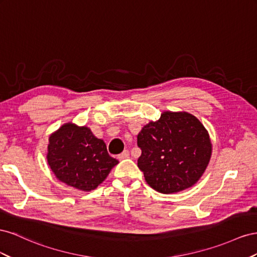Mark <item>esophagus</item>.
<instances>
[{
	"mask_svg": "<svg viewBox=\"0 0 257 257\" xmlns=\"http://www.w3.org/2000/svg\"><path fill=\"white\" fill-rule=\"evenodd\" d=\"M129 156H130V153H129V151H123L120 155H118V158L120 159V160H122V159H126V158H129Z\"/></svg>",
	"mask_w": 257,
	"mask_h": 257,
	"instance_id": "esophagus-1",
	"label": "esophagus"
}]
</instances>
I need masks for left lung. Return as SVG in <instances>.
<instances>
[{"label":"left lung","instance_id":"obj_1","mask_svg":"<svg viewBox=\"0 0 257 257\" xmlns=\"http://www.w3.org/2000/svg\"><path fill=\"white\" fill-rule=\"evenodd\" d=\"M142 150L138 167L148 184L161 194H174L195 185L212 155L208 130L193 114L166 111L138 135Z\"/></svg>","mask_w":257,"mask_h":257}]
</instances>
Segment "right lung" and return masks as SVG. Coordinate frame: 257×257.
<instances>
[{"label": "right lung", "instance_id": "obj_1", "mask_svg": "<svg viewBox=\"0 0 257 257\" xmlns=\"http://www.w3.org/2000/svg\"><path fill=\"white\" fill-rule=\"evenodd\" d=\"M46 158L58 180L83 192L96 189L118 164L90 128L73 122L49 136Z\"/></svg>", "mask_w": 257, "mask_h": 257}]
</instances>
